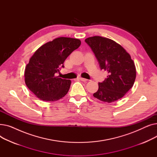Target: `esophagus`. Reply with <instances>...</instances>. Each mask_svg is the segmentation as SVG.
<instances>
[{
    "mask_svg": "<svg viewBox=\"0 0 157 157\" xmlns=\"http://www.w3.org/2000/svg\"><path fill=\"white\" fill-rule=\"evenodd\" d=\"M81 81H84V82H86L87 81H88V79H85V78H79Z\"/></svg>",
    "mask_w": 157,
    "mask_h": 157,
    "instance_id": "1",
    "label": "esophagus"
}]
</instances>
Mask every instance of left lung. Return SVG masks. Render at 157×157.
<instances>
[{
	"label": "left lung",
	"mask_w": 157,
	"mask_h": 157,
	"mask_svg": "<svg viewBox=\"0 0 157 157\" xmlns=\"http://www.w3.org/2000/svg\"><path fill=\"white\" fill-rule=\"evenodd\" d=\"M99 63L108 76L98 83L94 97L105 102H113L124 96L133 86L136 77L135 63L128 53L113 40L101 36L86 38Z\"/></svg>",
	"instance_id": "8db88e82"
}]
</instances>
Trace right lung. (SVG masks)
Masks as SVG:
<instances>
[{
    "label": "right lung",
    "instance_id": "obj_1",
    "mask_svg": "<svg viewBox=\"0 0 157 157\" xmlns=\"http://www.w3.org/2000/svg\"><path fill=\"white\" fill-rule=\"evenodd\" d=\"M81 45L78 39L60 37L39 48L25 69V82L39 99L56 101L67 94L71 81L55 76L67 56Z\"/></svg>",
    "mask_w": 157,
    "mask_h": 157
}]
</instances>
